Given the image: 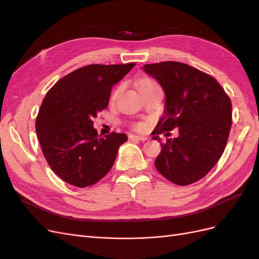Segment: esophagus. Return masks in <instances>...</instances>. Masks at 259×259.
<instances>
[{"mask_svg": "<svg viewBox=\"0 0 259 259\" xmlns=\"http://www.w3.org/2000/svg\"><path fill=\"white\" fill-rule=\"evenodd\" d=\"M130 138L132 140H142V142H146V140H148V137L142 136V135H131Z\"/></svg>", "mask_w": 259, "mask_h": 259, "instance_id": "34e87169", "label": "esophagus"}]
</instances>
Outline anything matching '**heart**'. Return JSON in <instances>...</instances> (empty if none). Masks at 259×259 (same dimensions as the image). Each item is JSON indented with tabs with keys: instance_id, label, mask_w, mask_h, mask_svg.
<instances>
[{
	"instance_id": "1",
	"label": "heart",
	"mask_w": 259,
	"mask_h": 259,
	"mask_svg": "<svg viewBox=\"0 0 259 259\" xmlns=\"http://www.w3.org/2000/svg\"><path fill=\"white\" fill-rule=\"evenodd\" d=\"M154 84H155V83H154V82H152V81H146V82H145V84H144L143 86H147V85H154ZM119 91H120V89H117V90L115 91V93H114V95H116V94L119 93ZM140 126H142V125H140V124H138V125H137V127H138V128H139Z\"/></svg>"
}]
</instances>
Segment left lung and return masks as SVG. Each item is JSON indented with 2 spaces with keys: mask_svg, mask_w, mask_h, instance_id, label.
Instances as JSON below:
<instances>
[{
  "mask_svg": "<svg viewBox=\"0 0 259 259\" xmlns=\"http://www.w3.org/2000/svg\"><path fill=\"white\" fill-rule=\"evenodd\" d=\"M143 70L165 94L163 115L152 133L161 145L154 165L176 185L198 182L225 150L231 128L230 98L213 76L183 62L163 61ZM176 127L179 137L161 143L158 135Z\"/></svg>",
  "mask_w": 259,
  "mask_h": 259,
  "instance_id": "obj_1",
  "label": "left lung"
}]
</instances>
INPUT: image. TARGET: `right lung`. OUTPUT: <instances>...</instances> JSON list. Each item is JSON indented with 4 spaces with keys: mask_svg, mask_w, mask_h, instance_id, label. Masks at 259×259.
I'll return each instance as SVG.
<instances>
[{
    "mask_svg": "<svg viewBox=\"0 0 259 259\" xmlns=\"http://www.w3.org/2000/svg\"><path fill=\"white\" fill-rule=\"evenodd\" d=\"M134 66H86L62 77L46 94L35 131L44 158L64 182L85 188L112 167L127 136L112 133L99 137L93 119L108 107L112 86Z\"/></svg>",
    "mask_w": 259,
    "mask_h": 259,
    "instance_id": "obj_1",
    "label": "right lung"
}]
</instances>
